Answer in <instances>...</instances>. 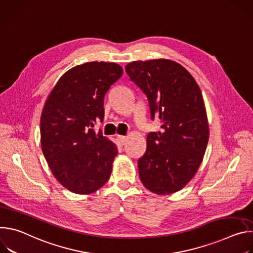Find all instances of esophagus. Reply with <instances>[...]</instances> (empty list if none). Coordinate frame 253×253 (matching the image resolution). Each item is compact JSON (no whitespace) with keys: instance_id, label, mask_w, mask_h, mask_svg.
Here are the masks:
<instances>
[{"instance_id":"1","label":"esophagus","mask_w":253,"mask_h":253,"mask_svg":"<svg viewBox=\"0 0 253 253\" xmlns=\"http://www.w3.org/2000/svg\"><path fill=\"white\" fill-rule=\"evenodd\" d=\"M118 139H119V143L121 146H124L126 142V137L125 135H118Z\"/></svg>"}]
</instances>
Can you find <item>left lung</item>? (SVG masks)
Returning a JSON list of instances; mask_svg holds the SVG:
<instances>
[{
  "instance_id": "obj_1",
  "label": "left lung",
  "mask_w": 253,
  "mask_h": 253,
  "mask_svg": "<svg viewBox=\"0 0 253 253\" xmlns=\"http://www.w3.org/2000/svg\"><path fill=\"white\" fill-rule=\"evenodd\" d=\"M126 72L147 95L151 119L160 120L162 127L147 135L146 153L137 163L139 178L158 195L178 192L197 173L208 144L201 90L181 64L169 59L133 61Z\"/></svg>"
}]
</instances>
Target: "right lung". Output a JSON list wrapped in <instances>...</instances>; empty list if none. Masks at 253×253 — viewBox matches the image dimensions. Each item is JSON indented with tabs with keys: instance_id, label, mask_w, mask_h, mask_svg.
Listing matches in <instances>:
<instances>
[{
	"instance_id": "1",
	"label": "right lung",
	"mask_w": 253,
	"mask_h": 253,
	"mask_svg": "<svg viewBox=\"0 0 253 253\" xmlns=\"http://www.w3.org/2000/svg\"><path fill=\"white\" fill-rule=\"evenodd\" d=\"M123 73L117 63L77 65L60 77L44 104L42 152L54 177L73 193H93L110 177L118 148L93 126L103 121L104 95Z\"/></svg>"
}]
</instances>
